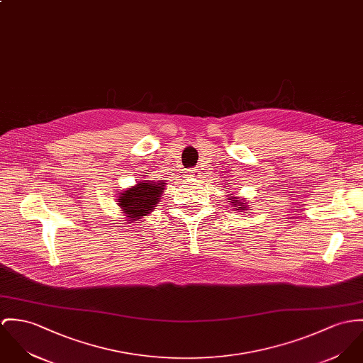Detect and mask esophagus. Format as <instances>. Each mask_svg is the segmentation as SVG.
Masks as SVG:
<instances>
[{
	"instance_id": "esophagus-1",
	"label": "esophagus",
	"mask_w": 363,
	"mask_h": 363,
	"mask_svg": "<svg viewBox=\"0 0 363 363\" xmlns=\"http://www.w3.org/2000/svg\"><path fill=\"white\" fill-rule=\"evenodd\" d=\"M186 176L187 177H193V179H198L201 176V172H199V169H190V170L186 172Z\"/></svg>"
}]
</instances>
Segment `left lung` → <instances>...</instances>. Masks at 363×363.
I'll return each instance as SVG.
<instances>
[{
  "label": "left lung",
  "mask_w": 363,
  "mask_h": 363,
  "mask_svg": "<svg viewBox=\"0 0 363 363\" xmlns=\"http://www.w3.org/2000/svg\"><path fill=\"white\" fill-rule=\"evenodd\" d=\"M226 199H230L229 202H230L231 206H234L233 209H235L237 212H245L250 208L248 202H245V199H242V198H240L238 196L230 194V198H226Z\"/></svg>",
  "instance_id": "8db88e82"
}]
</instances>
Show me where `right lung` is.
<instances>
[{
	"label": "right lung",
	"mask_w": 363,
	"mask_h": 363,
	"mask_svg": "<svg viewBox=\"0 0 363 363\" xmlns=\"http://www.w3.org/2000/svg\"><path fill=\"white\" fill-rule=\"evenodd\" d=\"M165 180H141L116 196V203L125 213L128 223L148 216L161 201L165 190Z\"/></svg>",
	"instance_id": "right-lung-1"
}]
</instances>
